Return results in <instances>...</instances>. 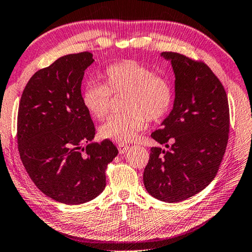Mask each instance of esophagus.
<instances>
[{"mask_svg": "<svg viewBox=\"0 0 252 252\" xmlns=\"http://www.w3.org/2000/svg\"><path fill=\"white\" fill-rule=\"evenodd\" d=\"M128 149V146L127 145H125V144H119L118 145V150H119V154L120 155H124L126 154V151Z\"/></svg>", "mask_w": 252, "mask_h": 252, "instance_id": "34e87169", "label": "esophagus"}]
</instances>
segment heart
I'll return each mask as SVG.
<instances>
[{
  "label": "heart",
  "instance_id": "heart-1",
  "mask_svg": "<svg viewBox=\"0 0 252 252\" xmlns=\"http://www.w3.org/2000/svg\"><path fill=\"white\" fill-rule=\"evenodd\" d=\"M103 84L89 81L83 92V104L97 120L106 118L112 94L126 95L122 107L126 113L117 115L99 127V136L117 143L135 139L147 126V119L158 121L168 112L173 90L167 79L153 68L135 60L109 65L103 73Z\"/></svg>",
  "mask_w": 252,
  "mask_h": 252
}]
</instances>
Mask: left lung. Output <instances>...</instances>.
I'll use <instances>...</instances> for the list:
<instances>
[{
	"label": "left lung",
	"instance_id": "obj_1",
	"mask_svg": "<svg viewBox=\"0 0 252 252\" xmlns=\"http://www.w3.org/2000/svg\"><path fill=\"white\" fill-rule=\"evenodd\" d=\"M175 74L172 112L151 133L168 150L150 149L144 185L150 195L166 203L185 201L212 183L229 139V103L223 86L205 63L177 52H162Z\"/></svg>",
	"mask_w": 252,
	"mask_h": 252
}]
</instances>
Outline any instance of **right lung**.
I'll return each instance as SVG.
<instances>
[{
  "label": "right lung",
  "instance_id": "obj_1",
  "mask_svg": "<svg viewBox=\"0 0 252 252\" xmlns=\"http://www.w3.org/2000/svg\"><path fill=\"white\" fill-rule=\"evenodd\" d=\"M92 57L88 51L66 55L39 69L23 90L18 109L22 164L44 194L68 205L103 192L105 171L118 155L109 139L92 143L95 127L80 89Z\"/></svg>",
  "mask_w": 252,
  "mask_h": 252
}]
</instances>
